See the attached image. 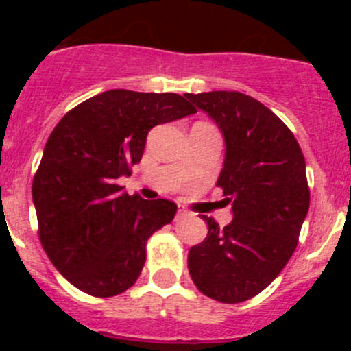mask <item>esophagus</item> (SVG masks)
<instances>
[{"label": "esophagus", "instance_id": "34e87169", "mask_svg": "<svg viewBox=\"0 0 351 351\" xmlns=\"http://www.w3.org/2000/svg\"><path fill=\"white\" fill-rule=\"evenodd\" d=\"M185 215H189V212H186L183 207H178V212H176V217H185Z\"/></svg>", "mask_w": 351, "mask_h": 351}]
</instances>
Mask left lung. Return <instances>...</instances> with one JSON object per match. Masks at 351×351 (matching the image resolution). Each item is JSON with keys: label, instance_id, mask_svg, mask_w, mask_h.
Wrapping results in <instances>:
<instances>
[{"label": "left lung", "instance_id": "obj_1", "mask_svg": "<svg viewBox=\"0 0 351 351\" xmlns=\"http://www.w3.org/2000/svg\"><path fill=\"white\" fill-rule=\"evenodd\" d=\"M222 132L224 166L217 186L231 204L232 221L208 226L190 247L189 271L204 295L238 304L267 289L295 251L309 210L306 159L289 127L239 91L186 93Z\"/></svg>", "mask_w": 351, "mask_h": 351}]
</instances>
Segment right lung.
I'll use <instances>...</instances> for the list:
<instances>
[{
	"instance_id": "right-lung-1",
	"label": "right lung",
	"mask_w": 351,
	"mask_h": 351,
	"mask_svg": "<svg viewBox=\"0 0 351 351\" xmlns=\"http://www.w3.org/2000/svg\"><path fill=\"white\" fill-rule=\"evenodd\" d=\"M195 112L182 95L110 90L69 110L52 130L32 198L42 246L74 287L112 297L137 280L147 239L173 221L176 204L127 195L117 180L141 161L154 125Z\"/></svg>"
}]
</instances>
